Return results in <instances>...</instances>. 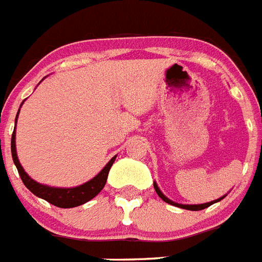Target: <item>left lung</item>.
I'll return each mask as SVG.
<instances>
[{
  "mask_svg": "<svg viewBox=\"0 0 262 262\" xmlns=\"http://www.w3.org/2000/svg\"><path fill=\"white\" fill-rule=\"evenodd\" d=\"M154 189H156V192L158 193V196H160L164 202H166L167 204H171V206H176V207H180V208H184V210H189V211H200V210H204V208H207V207H210L211 204H214V203H217V202H221L222 199H225L226 198V194L225 196H222V198L216 199V200H212V202L210 203H204V204H180V203H176L173 202V200H170L169 198H166L162 192H161V189L158 188V185H157V183L154 181Z\"/></svg>",
  "mask_w": 262,
  "mask_h": 262,
  "instance_id": "1",
  "label": "left lung"
}]
</instances>
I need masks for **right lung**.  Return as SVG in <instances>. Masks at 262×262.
Here are the masks:
<instances>
[{
  "mask_svg": "<svg viewBox=\"0 0 262 262\" xmlns=\"http://www.w3.org/2000/svg\"><path fill=\"white\" fill-rule=\"evenodd\" d=\"M43 79H41V81H43ZM21 105H20V108H21ZM18 114H20V110H18L17 115H16V120H14V123H17ZM10 148H12V158H13V162L14 165H16V167H17L18 174L21 177L25 187L28 188L35 196H37V198L40 199H45L46 202L51 203V204H54V206L56 207H60V208H73V207H78L81 206V204H85L86 202L92 200L95 196H97V194L101 192L102 188H104V185H105L111 166L114 165L115 160H116V156H115L114 158H111L110 162L102 167L101 171H100L97 176H95L92 180L86 181L85 184H81L78 187L73 188H56L37 183V181L32 180L28 174H27V171L24 170V167L21 166L20 161H18L17 151H16V125H14L13 134H12V146H10Z\"/></svg>",
  "mask_w": 262,
  "mask_h": 262,
  "instance_id": "add662e5",
  "label": "right lung"
}]
</instances>
